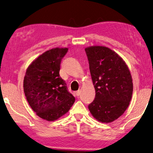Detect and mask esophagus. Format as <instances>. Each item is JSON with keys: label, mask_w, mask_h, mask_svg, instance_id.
Here are the masks:
<instances>
[{"label": "esophagus", "mask_w": 153, "mask_h": 153, "mask_svg": "<svg viewBox=\"0 0 153 153\" xmlns=\"http://www.w3.org/2000/svg\"><path fill=\"white\" fill-rule=\"evenodd\" d=\"M81 90H78V91H76V96H80V94H81Z\"/></svg>", "instance_id": "esophagus-1"}]
</instances>
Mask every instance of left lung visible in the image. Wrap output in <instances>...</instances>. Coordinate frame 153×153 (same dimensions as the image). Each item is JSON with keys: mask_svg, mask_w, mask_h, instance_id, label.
<instances>
[{"mask_svg": "<svg viewBox=\"0 0 153 153\" xmlns=\"http://www.w3.org/2000/svg\"><path fill=\"white\" fill-rule=\"evenodd\" d=\"M85 51L96 90L89 110L98 121L111 123L129 106L133 94L131 73L122 57L108 47L91 46Z\"/></svg>", "mask_w": 153, "mask_h": 153, "instance_id": "left-lung-1", "label": "left lung"}]
</instances>
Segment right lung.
Returning a JSON list of instances; mask_svg holds the SVG:
<instances>
[{
    "label": "right lung",
    "mask_w": 153,
    "mask_h": 153,
    "mask_svg": "<svg viewBox=\"0 0 153 153\" xmlns=\"http://www.w3.org/2000/svg\"><path fill=\"white\" fill-rule=\"evenodd\" d=\"M68 48H53L32 62L24 79V91L32 109L41 119L53 121L66 114L75 101L59 76L62 59Z\"/></svg>",
    "instance_id": "1"
}]
</instances>
